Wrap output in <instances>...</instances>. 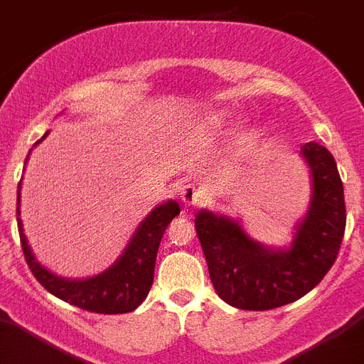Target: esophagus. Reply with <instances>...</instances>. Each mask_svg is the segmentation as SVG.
<instances>
[{"mask_svg": "<svg viewBox=\"0 0 364 364\" xmlns=\"http://www.w3.org/2000/svg\"><path fill=\"white\" fill-rule=\"evenodd\" d=\"M180 198L186 205H198L205 198V191L197 184H186L180 188Z\"/></svg>", "mask_w": 364, "mask_h": 364, "instance_id": "34e87169", "label": "esophagus"}]
</instances>
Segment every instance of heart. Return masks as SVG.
I'll use <instances>...</instances> for the list:
<instances>
[{"label":"heart","instance_id":"obj_1","mask_svg":"<svg viewBox=\"0 0 364 364\" xmlns=\"http://www.w3.org/2000/svg\"><path fill=\"white\" fill-rule=\"evenodd\" d=\"M210 120H211V122H215V124H218V122H220V120H222V118H220V117H218V114H217V117H211V118H210Z\"/></svg>","mask_w":364,"mask_h":364}]
</instances>
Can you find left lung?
Masks as SVG:
<instances>
[{
  "mask_svg": "<svg viewBox=\"0 0 364 364\" xmlns=\"http://www.w3.org/2000/svg\"><path fill=\"white\" fill-rule=\"evenodd\" d=\"M314 193L291 246L272 250L233 218L198 211L195 228L210 277L222 301L240 310H272L314 290L332 268L345 237V191L332 153L317 142L301 147Z\"/></svg>",
  "mask_w": 364,
  "mask_h": 364,
  "instance_id": "obj_1",
  "label": "left lung"
}]
</instances>
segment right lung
<instances>
[{
	"instance_id": "add662e5",
	"label": "right lung",
	"mask_w": 364,
	"mask_h": 364,
	"mask_svg": "<svg viewBox=\"0 0 364 364\" xmlns=\"http://www.w3.org/2000/svg\"><path fill=\"white\" fill-rule=\"evenodd\" d=\"M47 134L49 131L41 136V140ZM41 140H38L34 146H38ZM19 189H21V182L18 184V210H16L21 250L25 253L28 268L45 290L73 306L92 311V314H129L142 304L153 284L154 260H156L164 231L167 224L180 213V208L175 200L156 205L144 218L122 257L111 268L98 273L95 277L70 281V279L58 277L53 272H49L38 262L32 253L23 233V224L19 218Z\"/></svg>"
}]
</instances>
